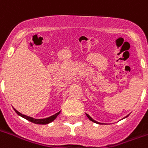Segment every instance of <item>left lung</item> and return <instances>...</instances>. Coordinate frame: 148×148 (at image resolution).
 <instances>
[{"label": "left lung", "instance_id": "1", "mask_svg": "<svg viewBox=\"0 0 148 148\" xmlns=\"http://www.w3.org/2000/svg\"><path fill=\"white\" fill-rule=\"evenodd\" d=\"M86 116H87V117L89 118V119H90V121H93V122H94V123H96V124H101V123H100V122H97V121H95V120H93V118L91 117V116H90V115H89V114H87V113H86ZM127 116H128V115H127ZM127 116H125V117H124V118H126V117H127Z\"/></svg>", "mask_w": 148, "mask_h": 148}]
</instances>
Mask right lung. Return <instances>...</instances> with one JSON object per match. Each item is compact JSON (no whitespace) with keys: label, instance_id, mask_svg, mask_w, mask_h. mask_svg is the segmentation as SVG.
I'll use <instances>...</instances> for the list:
<instances>
[{"label":"right lung","instance_id":"obj_1","mask_svg":"<svg viewBox=\"0 0 148 148\" xmlns=\"http://www.w3.org/2000/svg\"><path fill=\"white\" fill-rule=\"evenodd\" d=\"M14 109V108H13ZM15 112L17 113L19 116H22L23 118H24V119H26V120H27L28 121H31V122H32V123H34V124H50L51 122H52V121H54L57 118V116H58V115L60 114V112H61V111H59L58 112H57V113H55V115H53V116H49V117H47V118H43V119H35V118L33 117H31V116H26V115H24L22 114V113H21L20 112H18L16 109H15Z\"/></svg>","mask_w":148,"mask_h":148}]
</instances>
